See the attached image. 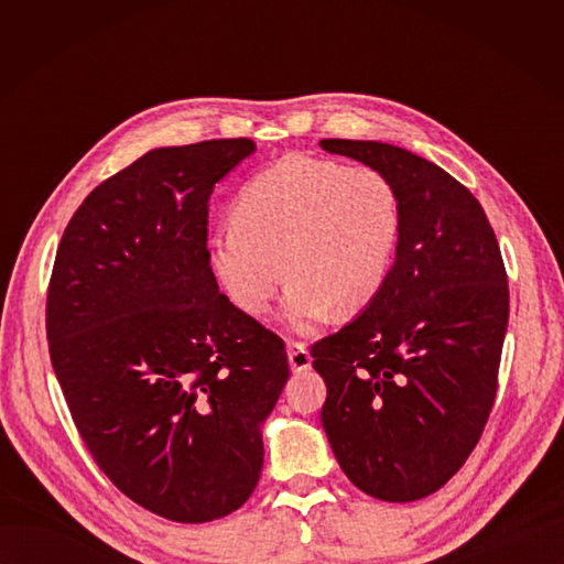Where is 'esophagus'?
I'll return each mask as SVG.
<instances>
[{
  "label": "esophagus",
  "mask_w": 564,
  "mask_h": 564,
  "mask_svg": "<svg viewBox=\"0 0 564 564\" xmlns=\"http://www.w3.org/2000/svg\"><path fill=\"white\" fill-rule=\"evenodd\" d=\"M289 361L295 373H303L313 364V358H310V351L303 341H289Z\"/></svg>",
  "instance_id": "1"
}]
</instances>
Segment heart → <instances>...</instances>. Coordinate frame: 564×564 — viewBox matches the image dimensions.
I'll return each mask as SVG.
<instances>
[{
	"label": "heart",
	"mask_w": 564,
	"mask_h": 564,
	"mask_svg": "<svg viewBox=\"0 0 564 564\" xmlns=\"http://www.w3.org/2000/svg\"><path fill=\"white\" fill-rule=\"evenodd\" d=\"M400 237L402 200L388 174L289 154L237 191L232 225L210 237L208 257L223 291L247 315L267 313L285 269V317L307 327L332 307L356 315L373 303Z\"/></svg>",
	"instance_id": "b5f03b06"
}]
</instances>
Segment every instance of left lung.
<instances>
[{"label": "left lung", "mask_w": 564, "mask_h": 564, "mask_svg": "<svg viewBox=\"0 0 564 564\" xmlns=\"http://www.w3.org/2000/svg\"><path fill=\"white\" fill-rule=\"evenodd\" d=\"M319 145L388 174L402 200L386 289L310 346L327 382L322 426L361 492L414 501L460 470L492 412L507 269L480 200L434 162L373 140Z\"/></svg>", "instance_id": "1"}]
</instances>
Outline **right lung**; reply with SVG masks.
<instances>
[{"instance_id": "obj_1", "label": "right lung", "mask_w": 564, "mask_h": 564, "mask_svg": "<svg viewBox=\"0 0 564 564\" xmlns=\"http://www.w3.org/2000/svg\"><path fill=\"white\" fill-rule=\"evenodd\" d=\"M249 138L142 154L67 223L47 283L45 334L84 446L135 505L206 523L249 499L261 422L289 380L285 344L218 291L213 186Z\"/></svg>"}]
</instances>
